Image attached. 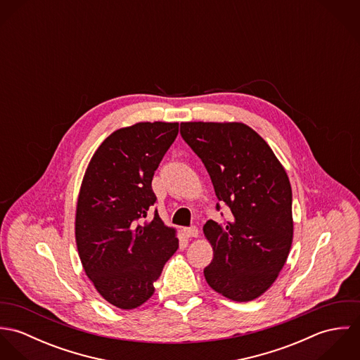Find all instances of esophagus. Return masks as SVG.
<instances>
[{
  "instance_id": "1",
  "label": "esophagus",
  "mask_w": 360,
  "mask_h": 360,
  "mask_svg": "<svg viewBox=\"0 0 360 360\" xmlns=\"http://www.w3.org/2000/svg\"><path fill=\"white\" fill-rule=\"evenodd\" d=\"M183 233H184V236L188 237V238H197L198 234H200V231H198L197 227H186V229H183Z\"/></svg>"
}]
</instances>
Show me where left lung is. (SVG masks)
Listing matches in <instances>:
<instances>
[{"instance_id":"1","label":"left lung","mask_w":360,"mask_h":360,"mask_svg":"<svg viewBox=\"0 0 360 360\" xmlns=\"http://www.w3.org/2000/svg\"><path fill=\"white\" fill-rule=\"evenodd\" d=\"M180 133L202 159L216 197L231 210L224 223L207 220L204 226L213 250L204 270L206 283L231 301H254L276 281L291 250L292 191L287 172L245 123L183 122Z\"/></svg>"}]
</instances>
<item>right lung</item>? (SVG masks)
<instances>
[{
	"label": "right lung",
	"mask_w": 360,
	"mask_h": 360,
	"mask_svg": "<svg viewBox=\"0 0 360 360\" xmlns=\"http://www.w3.org/2000/svg\"><path fill=\"white\" fill-rule=\"evenodd\" d=\"M179 123L140 122L113 131L97 148L80 186L75 236L83 269L98 294L129 310L155 292L165 263L179 248L177 231L165 226L151 183Z\"/></svg>",
	"instance_id": "1"
}]
</instances>
